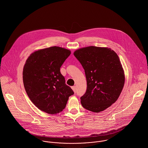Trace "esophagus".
Instances as JSON below:
<instances>
[{
    "label": "esophagus",
    "mask_w": 148,
    "mask_h": 148,
    "mask_svg": "<svg viewBox=\"0 0 148 148\" xmlns=\"http://www.w3.org/2000/svg\"><path fill=\"white\" fill-rule=\"evenodd\" d=\"M72 90H73V92L76 93V86H72Z\"/></svg>",
    "instance_id": "obj_1"
}]
</instances>
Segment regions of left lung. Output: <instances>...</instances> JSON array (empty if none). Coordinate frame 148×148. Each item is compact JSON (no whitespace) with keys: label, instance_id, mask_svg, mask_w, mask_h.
I'll use <instances>...</instances> for the list:
<instances>
[{"label":"left lung","instance_id":"left-lung-1","mask_svg":"<svg viewBox=\"0 0 148 148\" xmlns=\"http://www.w3.org/2000/svg\"><path fill=\"white\" fill-rule=\"evenodd\" d=\"M73 54L84 69L87 83L82 105L95 113L104 110L117 101L124 85L118 55L110 48L95 46L79 49Z\"/></svg>","mask_w":148,"mask_h":148}]
</instances>
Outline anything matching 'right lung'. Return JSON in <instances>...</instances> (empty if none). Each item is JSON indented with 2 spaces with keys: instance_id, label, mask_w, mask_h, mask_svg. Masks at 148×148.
I'll return each instance as SVG.
<instances>
[{
  "instance_id": "right-lung-1",
  "label": "right lung",
  "mask_w": 148,
  "mask_h": 148,
  "mask_svg": "<svg viewBox=\"0 0 148 148\" xmlns=\"http://www.w3.org/2000/svg\"><path fill=\"white\" fill-rule=\"evenodd\" d=\"M70 54L68 49L51 47L33 52L24 64L23 80L27 94L35 106L48 114L62 112L74 94L60 71Z\"/></svg>"
}]
</instances>
